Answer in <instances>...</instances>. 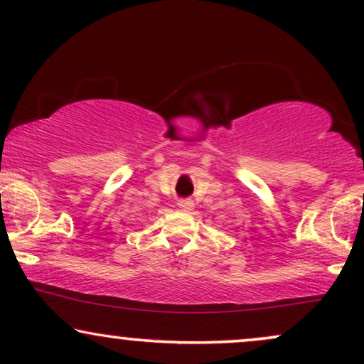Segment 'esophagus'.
Segmentation results:
<instances>
[{
  "label": "esophagus",
  "mask_w": 364,
  "mask_h": 364,
  "mask_svg": "<svg viewBox=\"0 0 364 364\" xmlns=\"http://www.w3.org/2000/svg\"><path fill=\"white\" fill-rule=\"evenodd\" d=\"M178 207L181 208V210H193V207H195V203L191 202V200H179L178 202Z\"/></svg>",
  "instance_id": "esophagus-1"
}]
</instances>
